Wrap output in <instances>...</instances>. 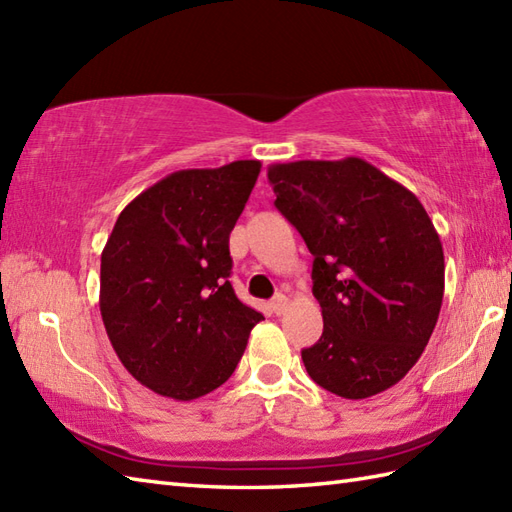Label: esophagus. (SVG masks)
<instances>
[{
  "label": "esophagus",
  "mask_w": 512,
  "mask_h": 512,
  "mask_svg": "<svg viewBox=\"0 0 512 512\" xmlns=\"http://www.w3.org/2000/svg\"><path fill=\"white\" fill-rule=\"evenodd\" d=\"M270 308H273L275 314H284L288 308V299L284 295H277L273 301H270Z\"/></svg>",
  "instance_id": "esophagus-1"
}]
</instances>
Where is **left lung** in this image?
Wrapping results in <instances>:
<instances>
[{"label": "left lung", "mask_w": 512, "mask_h": 512, "mask_svg": "<svg viewBox=\"0 0 512 512\" xmlns=\"http://www.w3.org/2000/svg\"><path fill=\"white\" fill-rule=\"evenodd\" d=\"M275 206L314 255L323 334L301 350L310 378L350 400L418 363L444 295V253L420 200L361 158L270 165Z\"/></svg>", "instance_id": "1"}]
</instances>
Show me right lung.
Instances as JSON below:
<instances>
[{
    "mask_svg": "<svg viewBox=\"0 0 512 512\" xmlns=\"http://www.w3.org/2000/svg\"><path fill=\"white\" fill-rule=\"evenodd\" d=\"M262 162L182 169L118 215L101 255V317L138 383L173 400L224 385L264 317L231 286V237Z\"/></svg>",
    "mask_w": 512,
    "mask_h": 512,
    "instance_id": "right-lung-1",
    "label": "right lung"
}]
</instances>
